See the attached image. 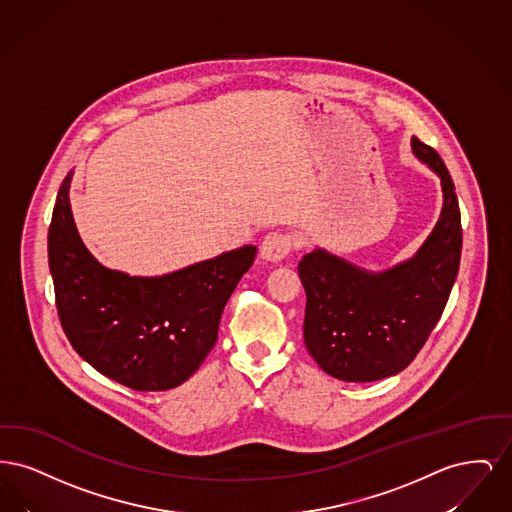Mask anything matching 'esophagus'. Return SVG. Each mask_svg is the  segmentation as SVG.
<instances>
[{"label": "esophagus", "instance_id": "obj_1", "mask_svg": "<svg viewBox=\"0 0 512 512\" xmlns=\"http://www.w3.org/2000/svg\"><path fill=\"white\" fill-rule=\"evenodd\" d=\"M293 240L290 234L270 232L261 245V257L268 263H278L292 251Z\"/></svg>", "mask_w": 512, "mask_h": 512}]
</instances>
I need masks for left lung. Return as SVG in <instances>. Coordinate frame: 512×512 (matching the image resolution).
Masks as SVG:
<instances>
[{"instance_id":"1","label":"left lung","mask_w":512,"mask_h":512,"mask_svg":"<svg viewBox=\"0 0 512 512\" xmlns=\"http://www.w3.org/2000/svg\"><path fill=\"white\" fill-rule=\"evenodd\" d=\"M411 149L443 192L438 222L413 257L374 272L317 247L297 267L307 293L305 347L343 382H374L409 366L457 280L463 228L455 184L436 149L414 136Z\"/></svg>"}]
</instances>
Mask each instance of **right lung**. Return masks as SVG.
<instances>
[{"instance_id":"right-lung-1","label":"right lung","mask_w":512,"mask_h":512,"mask_svg":"<svg viewBox=\"0 0 512 512\" xmlns=\"http://www.w3.org/2000/svg\"><path fill=\"white\" fill-rule=\"evenodd\" d=\"M71 182L73 171L55 199L48 259L57 313L74 351L132 390L184 384L217 343L224 305L257 247L244 245L161 276L103 267L76 230Z\"/></svg>"}]
</instances>
